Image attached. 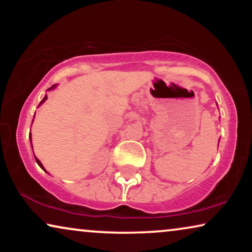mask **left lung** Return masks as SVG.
I'll list each match as a JSON object with an SVG mask.
<instances>
[{
	"instance_id": "left-lung-1",
	"label": "left lung",
	"mask_w": 252,
	"mask_h": 252,
	"mask_svg": "<svg viewBox=\"0 0 252 252\" xmlns=\"http://www.w3.org/2000/svg\"><path fill=\"white\" fill-rule=\"evenodd\" d=\"M218 144H219V143H218Z\"/></svg>"
}]
</instances>
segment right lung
I'll return each mask as SVG.
<instances>
[{
	"mask_svg": "<svg viewBox=\"0 0 252 252\" xmlns=\"http://www.w3.org/2000/svg\"><path fill=\"white\" fill-rule=\"evenodd\" d=\"M55 87H56V85H54V86H51V87L49 88V89H48V91H51V89H54ZM48 98V96L47 95H44V97L42 98V101H41L40 102V104H39V106L41 105V104H43V103H44V101H46V99ZM34 120V119H33ZM30 140H31V146H32V135H31V133H30ZM34 157H35V156H34ZM35 160H36V163H37V165H39V166L41 167V168H42V170H44V167H43V165H42V163H41V161L39 160V159H37V158L35 157ZM44 171H46V170H44ZM47 172V171H46Z\"/></svg>",
	"mask_w": 252,
	"mask_h": 252,
	"instance_id": "obj_1",
	"label": "right lung"
}]
</instances>
